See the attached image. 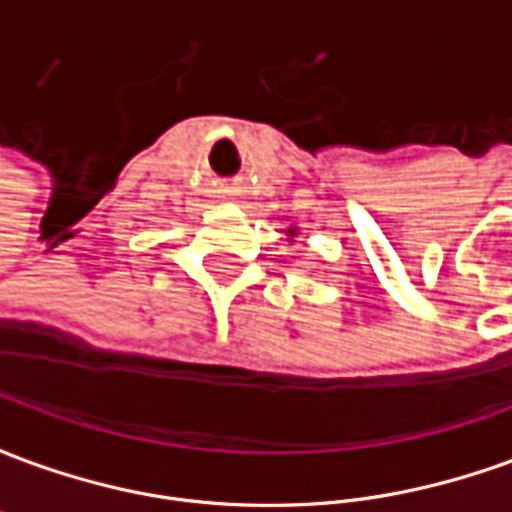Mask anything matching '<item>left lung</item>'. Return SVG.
<instances>
[{"label": "left lung", "mask_w": 512, "mask_h": 512, "mask_svg": "<svg viewBox=\"0 0 512 512\" xmlns=\"http://www.w3.org/2000/svg\"><path fill=\"white\" fill-rule=\"evenodd\" d=\"M290 235H296V230H290Z\"/></svg>", "instance_id": "8db88e82"}]
</instances>
